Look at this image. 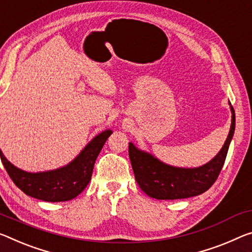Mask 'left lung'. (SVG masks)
<instances>
[{"label": "left lung", "mask_w": 252, "mask_h": 252, "mask_svg": "<svg viewBox=\"0 0 252 252\" xmlns=\"http://www.w3.org/2000/svg\"><path fill=\"white\" fill-rule=\"evenodd\" d=\"M230 132L222 149L212 160L196 168L169 166L146 151L129 143V157L135 181L148 196L157 199H181L204 193L217 181L224 165L235 127V114L231 106Z\"/></svg>", "instance_id": "obj_1"}]
</instances>
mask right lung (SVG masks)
<instances>
[{
  "mask_svg": "<svg viewBox=\"0 0 252 252\" xmlns=\"http://www.w3.org/2000/svg\"><path fill=\"white\" fill-rule=\"evenodd\" d=\"M111 134V130L97 134L73 161L55 170L28 173L12 165L1 149L0 157L10 178L23 193L46 202L70 201L89 185L95 160Z\"/></svg>",
  "mask_w": 252,
  "mask_h": 252,
  "instance_id": "1",
  "label": "right lung"
}]
</instances>
